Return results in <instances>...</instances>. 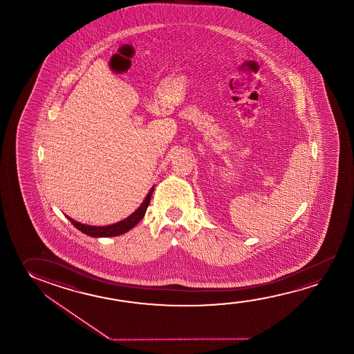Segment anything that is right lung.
Listing matches in <instances>:
<instances>
[{"instance_id": "add662e5", "label": "right lung", "mask_w": 354, "mask_h": 354, "mask_svg": "<svg viewBox=\"0 0 354 354\" xmlns=\"http://www.w3.org/2000/svg\"><path fill=\"white\" fill-rule=\"evenodd\" d=\"M153 190H154V187H151L149 192H148V195L145 196V201L142 203L138 209L134 211L133 214H129L127 218L120 221L117 223H113V225H110V226H90V225H84V223H80V222H76L75 220L70 218L69 216H66V217L79 231H82V233H85L87 236H90V237H116V236H120V234H123V233L127 232L129 230H132L145 217L147 207H148V205L151 203Z\"/></svg>"}]
</instances>
